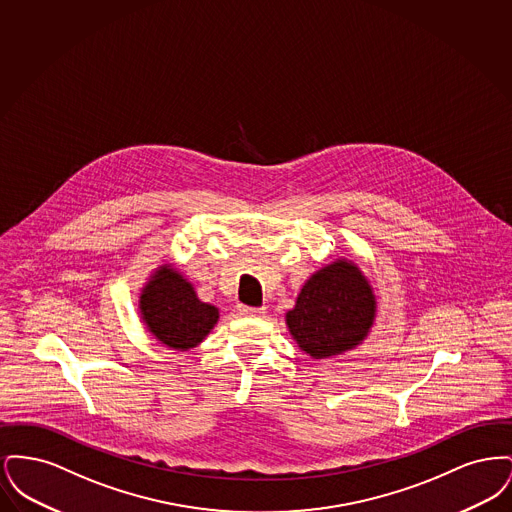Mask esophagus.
I'll use <instances>...</instances> for the list:
<instances>
[{"mask_svg": "<svg viewBox=\"0 0 512 512\" xmlns=\"http://www.w3.org/2000/svg\"><path fill=\"white\" fill-rule=\"evenodd\" d=\"M238 313L242 317H261L265 313V307H247V305H238Z\"/></svg>", "mask_w": 512, "mask_h": 512, "instance_id": "esophagus-1", "label": "esophagus"}]
</instances>
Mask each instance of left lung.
<instances>
[{"label": "left lung", "instance_id": "obj_1", "mask_svg": "<svg viewBox=\"0 0 512 512\" xmlns=\"http://www.w3.org/2000/svg\"><path fill=\"white\" fill-rule=\"evenodd\" d=\"M376 317V297L359 267L347 259L317 270L301 288L286 324L313 359L355 349Z\"/></svg>", "mask_w": 512, "mask_h": 512}]
</instances>
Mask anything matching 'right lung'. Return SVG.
Here are the masks:
<instances>
[{"label": "right lung", "mask_w": 512, "mask_h": 512, "mask_svg": "<svg viewBox=\"0 0 512 512\" xmlns=\"http://www.w3.org/2000/svg\"><path fill=\"white\" fill-rule=\"evenodd\" d=\"M140 315L157 340L188 351L215 328L219 309L199 301L194 286L176 268L161 265L142 288Z\"/></svg>", "instance_id": "1"}]
</instances>
